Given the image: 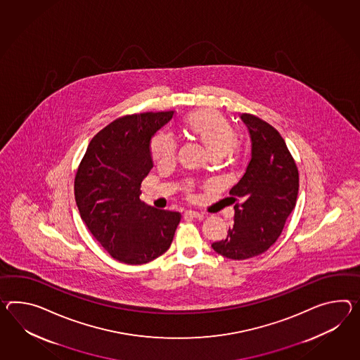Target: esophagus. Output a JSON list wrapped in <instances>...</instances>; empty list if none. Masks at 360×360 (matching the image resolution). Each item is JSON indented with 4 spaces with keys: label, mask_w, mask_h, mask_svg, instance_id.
<instances>
[{
    "label": "esophagus",
    "mask_w": 360,
    "mask_h": 360,
    "mask_svg": "<svg viewBox=\"0 0 360 360\" xmlns=\"http://www.w3.org/2000/svg\"><path fill=\"white\" fill-rule=\"evenodd\" d=\"M184 217H193V219H202V213H199V212L191 211V210H188V211L184 212Z\"/></svg>",
    "instance_id": "esophagus-1"
}]
</instances>
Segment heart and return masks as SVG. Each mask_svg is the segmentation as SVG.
I'll use <instances>...</instances> for the list:
<instances>
[{
    "label": "heart",
    "instance_id": "b5f03b06",
    "mask_svg": "<svg viewBox=\"0 0 360 360\" xmlns=\"http://www.w3.org/2000/svg\"><path fill=\"white\" fill-rule=\"evenodd\" d=\"M187 130L196 136L213 156H221L228 150L236 134L231 124L222 115L213 110H202L188 115ZM176 138L169 132H158L150 141V155L158 165H165L176 158Z\"/></svg>",
    "mask_w": 360,
    "mask_h": 360
}]
</instances>
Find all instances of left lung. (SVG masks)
<instances>
[{"instance_id":"obj_1","label":"left lung","mask_w":360,"mask_h":360,"mask_svg":"<svg viewBox=\"0 0 360 360\" xmlns=\"http://www.w3.org/2000/svg\"><path fill=\"white\" fill-rule=\"evenodd\" d=\"M251 138V158L243 176L231 190L234 225L228 237L214 242L217 254L245 260L265 252L278 239L295 208L299 173L286 143L269 123L240 115Z\"/></svg>"}]
</instances>
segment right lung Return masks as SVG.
<instances>
[{
  "mask_svg": "<svg viewBox=\"0 0 360 360\" xmlns=\"http://www.w3.org/2000/svg\"><path fill=\"white\" fill-rule=\"evenodd\" d=\"M174 115L147 112L117 118L88 144L75 174L80 217L115 260L139 265L155 260L172 245L179 212L141 202V181L153 167L150 138Z\"/></svg>",
  "mask_w": 360,
  "mask_h": 360,
  "instance_id": "right-lung-1",
  "label": "right lung"
}]
</instances>
